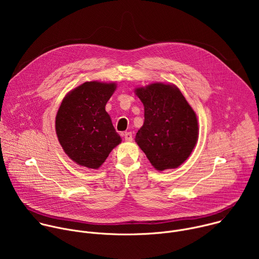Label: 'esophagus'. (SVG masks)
Listing matches in <instances>:
<instances>
[{
    "label": "esophagus",
    "instance_id": "34e87169",
    "mask_svg": "<svg viewBox=\"0 0 259 259\" xmlns=\"http://www.w3.org/2000/svg\"><path fill=\"white\" fill-rule=\"evenodd\" d=\"M124 138L126 141H132L133 140V136H132V133L131 132H125L124 134Z\"/></svg>",
    "mask_w": 259,
    "mask_h": 259
}]
</instances>
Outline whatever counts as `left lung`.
Masks as SVG:
<instances>
[{
    "label": "left lung",
    "instance_id": "left-lung-1",
    "mask_svg": "<svg viewBox=\"0 0 259 259\" xmlns=\"http://www.w3.org/2000/svg\"><path fill=\"white\" fill-rule=\"evenodd\" d=\"M135 92L144 106V123L135 141L157 170L177 168L198 140L194 109L173 85L155 83Z\"/></svg>",
    "mask_w": 259,
    "mask_h": 259
}]
</instances>
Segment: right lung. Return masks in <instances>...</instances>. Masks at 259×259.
I'll return each instance as SVG.
<instances>
[{
  "instance_id": "add662e5",
  "label": "right lung",
  "mask_w": 259,
  "mask_h": 259,
  "mask_svg": "<svg viewBox=\"0 0 259 259\" xmlns=\"http://www.w3.org/2000/svg\"><path fill=\"white\" fill-rule=\"evenodd\" d=\"M115 83L86 82L62 100L55 121L56 134L65 154L77 164L99 168L121 142L105 104Z\"/></svg>"
}]
</instances>
